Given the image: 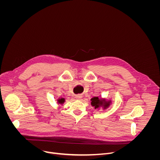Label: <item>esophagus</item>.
Wrapping results in <instances>:
<instances>
[{
	"label": "esophagus",
	"mask_w": 160,
	"mask_h": 160,
	"mask_svg": "<svg viewBox=\"0 0 160 160\" xmlns=\"http://www.w3.org/2000/svg\"><path fill=\"white\" fill-rule=\"evenodd\" d=\"M82 96H80V95H77V96H75V98L77 99H78V100H80V99H82Z\"/></svg>",
	"instance_id": "esophagus-1"
}]
</instances>
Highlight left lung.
I'll return each mask as SVG.
<instances>
[{
  "mask_svg": "<svg viewBox=\"0 0 160 160\" xmlns=\"http://www.w3.org/2000/svg\"><path fill=\"white\" fill-rule=\"evenodd\" d=\"M91 105L95 109H99L101 108L102 109H108L112 104L111 99L107 100L106 98H99L98 97H94L90 99Z\"/></svg>",
  "mask_w": 160,
  "mask_h": 160,
  "instance_id": "left-lung-1",
  "label": "left lung"
}]
</instances>
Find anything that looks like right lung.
Masks as SVG:
<instances>
[{"instance_id": "1", "label": "right lung", "mask_w": 160, "mask_h": 160, "mask_svg": "<svg viewBox=\"0 0 160 160\" xmlns=\"http://www.w3.org/2000/svg\"><path fill=\"white\" fill-rule=\"evenodd\" d=\"M56 101H57V103L58 104V105L60 106V105H62L64 103L65 99L63 98H59L58 99H56Z\"/></svg>"}]
</instances>
